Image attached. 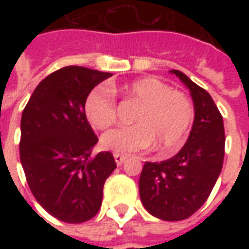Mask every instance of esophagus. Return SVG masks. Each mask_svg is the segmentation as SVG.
Instances as JSON below:
<instances>
[{
    "label": "esophagus",
    "mask_w": 249,
    "mask_h": 249,
    "mask_svg": "<svg viewBox=\"0 0 249 249\" xmlns=\"http://www.w3.org/2000/svg\"><path fill=\"white\" fill-rule=\"evenodd\" d=\"M113 156H114V161H116L117 165H121V164L126 160V156H123V155H119V153H114Z\"/></svg>",
    "instance_id": "1"
}]
</instances>
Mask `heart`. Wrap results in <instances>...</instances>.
Segmentation results:
<instances>
[{
	"label": "heart",
	"mask_w": 249,
	"mask_h": 249,
	"mask_svg": "<svg viewBox=\"0 0 249 249\" xmlns=\"http://www.w3.org/2000/svg\"><path fill=\"white\" fill-rule=\"evenodd\" d=\"M114 89L98 85L88 94L84 105L88 121L97 129H107L116 121L117 101ZM125 97L139 104L135 124L107 132L101 139L105 149L129 155L152 144L159 151L178 148L193 120V107L185 93L172 89L155 77H145L121 88Z\"/></svg>",
	"instance_id": "heart-1"
}]
</instances>
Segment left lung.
Wrapping results in <instances>:
<instances>
[{
	"label": "left lung",
	"mask_w": 249,
	"mask_h": 249,
	"mask_svg": "<svg viewBox=\"0 0 249 249\" xmlns=\"http://www.w3.org/2000/svg\"><path fill=\"white\" fill-rule=\"evenodd\" d=\"M173 74L191 90L195 121L185 145L161 162H145L139 188L142 205L167 221L188 219L201 208L217 181L224 161L223 116L205 89L180 71Z\"/></svg>",
	"instance_id": "left-lung-1"
}]
</instances>
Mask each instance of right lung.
<instances>
[{
  "instance_id": "obj_1",
  "label": "right lung",
  "mask_w": 249,
  "mask_h": 249,
  "mask_svg": "<svg viewBox=\"0 0 249 249\" xmlns=\"http://www.w3.org/2000/svg\"><path fill=\"white\" fill-rule=\"evenodd\" d=\"M110 73L65 66L36 88L21 117L19 159L36 200L68 224L97 214L105 180L116 169L110 152L93 148L97 136L88 123V94Z\"/></svg>"
}]
</instances>
